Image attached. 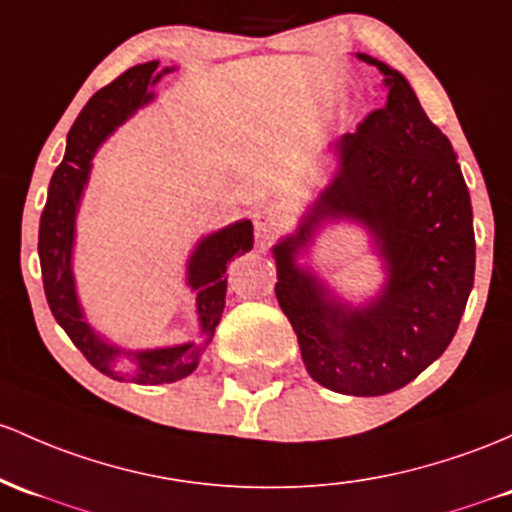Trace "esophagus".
<instances>
[{
  "mask_svg": "<svg viewBox=\"0 0 512 512\" xmlns=\"http://www.w3.org/2000/svg\"><path fill=\"white\" fill-rule=\"evenodd\" d=\"M284 223H286V213L279 209V206H274V204L260 206V209L255 211V235H257V240H260L262 245L272 243V240L277 238L279 230L284 228Z\"/></svg>",
  "mask_w": 512,
  "mask_h": 512,
  "instance_id": "34e87169",
  "label": "esophagus"
}]
</instances>
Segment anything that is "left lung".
I'll return each mask as SVG.
<instances>
[{
    "label": "left lung",
    "instance_id": "obj_1",
    "mask_svg": "<svg viewBox=\"0 0 512 512\" xmlns=\"http://www.w3.org/2000/svg\"><path fill=\"white\" fill-rule=\"evenodd\" d=\"M389 97L345 133L338 174L274 245L277 301L289 318L308 374L345 396H384L428 369L459 328L474 286V223L457 153L428 119L406 77L372 55ZM350 217L373 233L387 284L367 307L352 309L315 275L295 265L323 220Z\"/></svg>",
    "mask_w": 512,
    "mask_h": 512
}]
</instances>
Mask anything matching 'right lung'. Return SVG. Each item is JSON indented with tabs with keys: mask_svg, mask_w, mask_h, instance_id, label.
<instances>
[{
	"mask_svg": "<svg viewBox=\"0 0 512 512\" xmlns=\"http://www.w3.org/2000/svg\"><path fill=\"white\" fill-rule=\"evenodd\" d=\"M157 65L160 63L153 60V63L131 67L114 82L101 87L87 101V106L80 111L70 133H67L65 157L50 179L48 201L41 213V228H38L43 289H46L48 306L60 328L70 335V340L75 342L84 359L101 374L119 381L128 376V381L143 386L172 384V381L184 379L199 367L201 352L206 350L213 333H216L223 306H226L228 262L235 255L252 250V223L238 221L233 226L206 235L189 257L187 284L196 294V313H199L201 335H204L201 342H184V345L160 347V350L126 352L94 333L92 325L84 320L75 291V274H72L77 209H80L82 192L87 187L89 170H92V157L99 145L128 116L136 114L140 106L153 99V92H148V87L160 80L165 72H170V67H167L157 75ZM121 354H128L137 362L136 373L121 375L113 372L115 359Z\"/></svg>",
	"mask_w": 512,
	"mask_h": 512,
	"instance_id": "obj_1",
	"label": "right lung"
}]
</instances>
